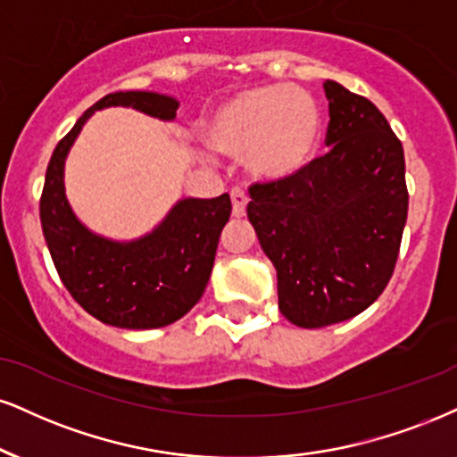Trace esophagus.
<instances>
[{
  "instance_id": "34e87169",
  "label": "esophagus",
  "mask_w": 457,
  "mask_h": 457,
  "mask_svg": "<svg viewBox=\"0 0 457 457\" xmlns=\"http://www.w3.org/2000/svg\"><path fill=\"white\" fill-rule=\"evenodd\" d=\"M246 204H249V195H246L245 191L240 189V187L232 189V212H234V217H245Z\"/></svg>"
}]
</instances>
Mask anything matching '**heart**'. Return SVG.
I'll list each match as a JSON object with an SVG mask.
<instances>
[{
  "label": "heart",
  "instance_id": "b5f03b06",
  "mask_svg": "<svg viewBox=\"0 0 457 457\" xmlns=\"http://www.w3.org/2000/svg\"><path fill=\"white\" fill-rule=\"evenodd\" d=\"M206 138L219 153L245 162L257 179L283 180L315 157L321 110L311 93L291 85L253 87L214 110Z\"/></svg>",
  "mask_w": 457,
  "mask_h": 457
}]
</instances>
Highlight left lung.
Returning <instances> with one entry per match:
<instances>
[{
  "label": "left lung",
  "instance_id": "left-lung-1",
  "mask_svg": "<svg viewBox=\"0 0 457 457\" xmlns=\"http://www.w3.org/2000/svg\"><path fill=\"white\" fill-rule=\"evenodd\" d=\"M326 145L298 174L249 187L246 206L278 278V309L300 328L360 315L392 278L409 212L403 142L381 110L334 80Z\"/></svg>",
  "mask_w": 457,
  "mask_h": 457
}]
</instances>
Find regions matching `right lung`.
<instances>
[{
  "instance_id": "right-lung-1",
  "label": "right lung",
  "mask_w": 457,
  "mask_h": 457,
  "mask_svg": "<svg viewBox=\"0 0 457 457\" xmlns=\"http://www.w3.org/2000/svg\"><path fill=\"white\" fill-rule=\"evenodd\" d=\"M110 106L172 120L179 102L153 91H119L93 104L48 162L40 197L42 232L59 278L89 315L114 328H163L187 315L204 294L232 202L228 194L212 200L187 197L151 234L131 243L87 229L65 197L63 166L87 119Z\"/></svg>"
}]
</instances>
